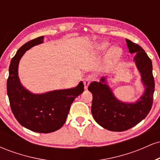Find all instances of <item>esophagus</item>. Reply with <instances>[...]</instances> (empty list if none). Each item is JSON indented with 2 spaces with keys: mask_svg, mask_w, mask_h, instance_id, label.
Returning a JSON list of instances; mask_svg holds the SVG:
<instances>
[{
  "mask_svg": "<svg viewBox=\"0 0 160 160\" xmlns=\"http://www.w3.org/2000/svg\"><path fill=\"white\" fill-rule=\"evenodd\" d=\"M92 80V76L86 77V78H84L83 83H84V87H85V89H87L88 86L89 85V83H90Z\"/></svg>",
  "mask_w": 160,
  "mask_h": 160,
  "instance_id": "1",
  "label": "esophagus"
}]
</instances>
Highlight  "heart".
Returning a JSON list of instances; mask_svg holds the SVG:
<instances>
[{
	"instance_id": "heart-1",
	"label": "heart",
	"mask_w": 160,
	"mask_h": 160,
	"mask_svg": "<svg viewBox=\"0 0 160 160\" xmlns=\"http://www.w3.org/2000/svg\"><path fill=\"white\" fill-rule=\"evenodd\" d=\"M109 44L108 43H101L95 46V52H104L108 50L109 48ZM121 55L120 49L115 47V48L112 49L111 52L108 53L107 57V62L108 64H111L115 61H117L119 58H120Z\"/></svg>"
}]
</instances>
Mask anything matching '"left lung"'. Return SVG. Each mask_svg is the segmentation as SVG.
Segmentation results:
<instances>
[{
	"label": "left lung",
	"instance_id": "obj_1",
	"mask_svg": "<svg viewBox=\"0 0 160 160\" xmlns=\"http://www.w3.org/2000/svg\"><path fill=\"white\" fill-rule=\"evenodd\" d=\"M130 53H136L134 62L141 77L144 92L134 103L118 100L107 84L105 78L93 81L88 89L92 94L91 111L97 123L113 132H122L132 128L148 116L153 105L155 89L153 65L150 58L140 46L126 39Z\"/></svg>",
	"mask_w": 160,
	"mask_h": 160
}]
</instances>
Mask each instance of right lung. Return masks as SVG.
Instances as JSON below:
<instances>
[{"label":"right lung","instance_id":"add662e5","mask_svg":"<svg viewBox=\"0 0 160 160\" xmlns=\"http://www.w3.org/2000/svg\"><path fill=\"white\" fill-rule=\"evenodd\" d=\"M43 36L27 42L18 49L9 67L7 90L14 117L22 126L39 133H50L59 129L65 122L74 99L84 91L82 81L76 87L34 94L20 82L18 67L25 52L40 44Z\"/></svg>","mask_w":160,"mask_h":160}]
</instances>
